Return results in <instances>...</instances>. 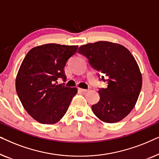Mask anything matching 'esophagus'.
<instances>
[{
    "mask_svg": "<svg viewBox=\"0 0 159 159\" xmlns=\"http://www.w3.org/2000/svg\"><path fill=\"white\" fill-rule=\"evenodd\" d=\"M79 90L81 91V92H83V93H86L88 91V90H87V89H82V88H79Z\"/></svg>",
    "mask_w": 159,
    "mask_h": 159,
    "instance_id": "1",
    "label": "esophagus"
}]
</instances>
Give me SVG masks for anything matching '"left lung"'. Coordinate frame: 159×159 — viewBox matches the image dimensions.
Returning a JSON list of instances; mask_svg holds the SVG:
<instances>
[{
  "mask_svg": "<svg viewBox=\"0 0 159 159\" xmlns=\"http://www.w3.org/2000/svg\"><path fill=\"white\" fill-rule=\"evenodd\" d=\"M78 51L108 83L98 90L101 98L92 106L93 113L106 123L122 120L133 109L142 88V75L134 56L127 48L108 41L82 45Z\"/></svg>",
  "mask_w": 159,
  "mask_h": 159,
  "instance_id": "obj_1",
  "label": "left lung"
}]
</instances>
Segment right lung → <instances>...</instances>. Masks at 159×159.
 I'll return each instance as SVG.
<instances>
[{
	"instance_id": "1",
	"label": "right lung",
	"mask_w": 159,
	"mask_h": 159,
	"mask_svg": "<svg viewBox=\"0 0 159 159\" xmlns=\"http://www.w3.org/2000/svg\"><path fill=\"white\" fill-rule=\"evenodd\" d=\"M78 45L49 43L34 47L21 63L16 90L23 107L34 119L44 125L57 123L68 110L76 88L58 83L66 80L64 67Z\"/></svg>"
}]
</instances>
